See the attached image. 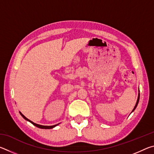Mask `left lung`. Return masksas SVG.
<instances>
[{"instance_id": "8db88e82", "label": "left lung", "mask_w": 154, "mask_h": 154, "mask_svg": "<svg viewBox=\"0 0 154 154\" xmlns=\"http://www.w3.org/2000/svg\"><path fill=\"white\" fill-rule=\"evenodd\" d=\"M139 98H140V93H139V94H138V98H137V100L136 105H135L134 107V109H133V110L132 111L131 113H132V112H133V111L135 110V109L137 108V105H138V103H139Z\"/></svg>"}]
</instances>
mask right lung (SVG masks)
Instances as JSON below:
<instances>
[{
    "label": "right lung",
    "mask_w": 154,
    "mask_h": 154,
    "mask_svg": "<svg viewBox=\"0 0 154 154\" xmlns=\"http://www.w3.org/2000/svg\"><path fill=\"white\" fill-rule=\"evenodd\" d=\"M20 113L21 116H22L23 117V118H24V119H26V120L28 121V122H30V123L34 125V126H36L37 128H41V129H51V128H54L56 127V126H58V124H60V123H59V124H58L54 125V126H43V125L37 124H36V123H34V122H32V121H30V119H28L27 118H26V117H25V116H24V115H23L22 113H21L20 111Z\"/></svg>",
    "instance_id": "1"
}]
</instances>
